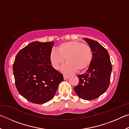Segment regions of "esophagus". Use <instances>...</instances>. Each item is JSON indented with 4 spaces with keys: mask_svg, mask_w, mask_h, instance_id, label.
Wrapping results in <instances>:
<instances>
[{
    "mask_svg": "<svg viewBox=\"0 0 129 129\" xmlns=\"http://www.w3.org/2000/svg\"><path fill=\"white\" fill-rule=\"evenodd\" d=\"M63 76H64V80H67L69 77V76L66 75H63Z\"/></svg>",
    "mask_w": 129,
    "mask_h": 129,
    "instance_id": "1",
    "label": "esophagus"
}]
</instances>
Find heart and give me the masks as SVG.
I'll list each match as a JSON object with an SVG mask.
<instances>
[{
  "instance_id": "obj_1",
  "label": "heart",
  "mask_w": 129,
  "mask_h": 129,
  "mask_svg": "<svg viewBox=\"0 0 129 129\" xmlns=\"http://www.w3.org/2000/svg\"><path fill=\"white\" fill-rule=\"evenodd\" d=\"M57 51L52 50L50 53V60L54 69L62 67L64 73H71L77 71L81 72L88 68L92 61L93 52L89 45L78 41H69L58 45Z\"/></svg>"
}]
</instances>
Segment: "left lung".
Returning a JSON list of instances; mask_svg holds the SVG:
<instances>
[{"label": "left lung", "mask_w": 129, "mask_h": 129, "mask_svg": "<svg viewBox=\"0 0 129 129\" xmlns=\"http://www.w3.org/2000/svg\"><path fill=\"white\" fill-rule=\"evenodd\" d=\"M93 52V58L86 72L78 75L79 83L74 88L78 97L85 100L99 97L108 89L110 84L112 65L107 50L99 43L84 38Z\"/></svg>", "instance_id": "left-lung-1"}]
</instances>
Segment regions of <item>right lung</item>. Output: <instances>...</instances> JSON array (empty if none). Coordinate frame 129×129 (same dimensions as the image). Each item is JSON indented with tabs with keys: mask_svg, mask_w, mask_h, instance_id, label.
<instances>
[{
	"mask_svg": "<svg viewBox=\"0 0 129 129\" xmlns=\"http://www.w3.org/2000/svg\"><path fill=\"white\" fill-rule=\"evenodd\" d=\"M54 44V41H34L21 49L15 57L13 64L15 85L18 92L32 103L49 101L64 80L50 60Z\"/></svg>",
	"mask_w": 129,
	"mask_h": 129,
	"instance_id": "add662e5",
	"label": "right lung"
}]
</instances>
